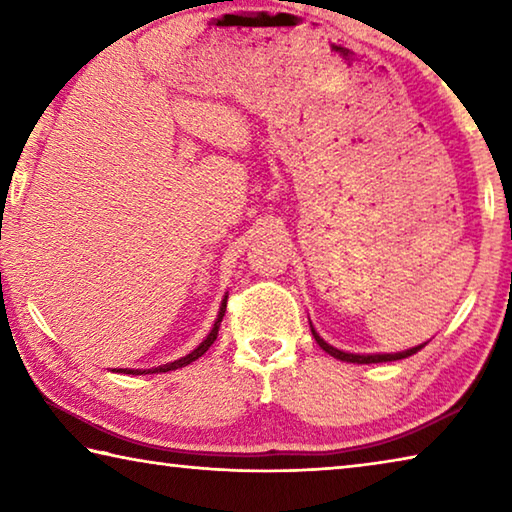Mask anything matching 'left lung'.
<instances>
[{"label":"left lung","instance_id":"obj_1","mask_svg":"<svg viewBox=\"0 0 512 512\" xmlns=\"http://www.w3.org/2000/svg\"><path fill=\"white\" fill-rule=\"evenodd\" d=\"M311 334H314L316 343H318L320 348H323L327 354H332L334 359H341V361H348V363H384V361H400V359L411 357V354H415L418 350H422L424 345H427V343H422V345H418V348H411V350H404V352H395V354H352V352H343V350L332 348V345L320 339L314 327H311Z\"/></svg>","mask_w":512,"mask_h":512}]
</instances>
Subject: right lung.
Returning <instances> with one entry per match:
<instances>
[{
  "instance_id": "add662e5",
  "label": "right lung",
  "mask_w": 512,
  "mask_h": 512,
  "mask_svg": "<svg viewBox=\"0 0 512 512\" xmlns=\"http://www.w3.org/2000/svg\"><path fill=\"white\" fill-rule=\"evenodd\" d=\"M225 305H228V296L223 298V302H221V309H219V316H216V320H214V327L210 329V334L205 336L203 339V343L198 345L196 350H192L187 354V357H180L178 361H171V363H164V366H158V368H149V370H131V368H119L117 372H126V375H153V372H169V370H178V368H183V366H187V363H192V361H196L198 357H203V354L210 350V345L216 341V334H219V327H221V320H223V316H225Z\"/></svg>"
}]
</instances>
